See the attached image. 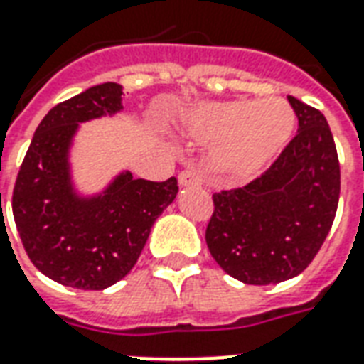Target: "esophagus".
<instances>
[{
	"label": "esophagus",
	"instance_id": "esophagus-1",
	"mask_svg": "<svg viewBox=\"0 0 364 364\" xmlns=\"http://www.w3.org/2000/svg\"><path fill=\"white\" fill-rule=\"evenodd\" d=\"M179 185L181 187H198L200 185V171L197 167H187L179 173Z\"/></svg>",
	"mask_w": 364,
	"mask_h": 364
}]
</instances>
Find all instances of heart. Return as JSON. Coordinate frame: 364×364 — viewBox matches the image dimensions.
Segmentation results:
<instances>
[{"label":"heart","mask_w":364,"mask_h":364,"mask_svg":"<svg viewBox=\"0 0 364 364\" xmlns=\"http://www.w3.org/2000/svg\"><path fill=\"white\" fill-rule=\"evenodd\" d=\"M296 130V114L284 99H240L206 105L195 117V132L220 144L214 169L232 183L259 175L281 154Z\"/></svg>","instance_id":"obj_1"}]
</instances>
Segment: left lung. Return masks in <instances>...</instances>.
<instances>
[{
	"instance_id": "1",
	"label": "left lung",
	"mask_w": 364,
	"mask_h": 364,
	"mask_svg": "<svg viewBox=\"0 0 364 364\" xmlns=\"http://www.w3.org/2000/svg\"><path fill=\"white\" fill-rule=\"evenodd\" d=\"M298 132L244 187L214 193L206 245L230 277L274 284L304 271L326 242L339 203V159L326 117L289 95Z\"/></svg>"
}]
</instances>
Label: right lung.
<instances>
[{
	"mask_svg": "<svg viewBox=\"0 0 364 364\" xmlns=\"http://www.w3.org/2000/svg\"><path fill=\"white\" fill-rule=\"evenodd\" d=\"M119 83H101L62 101L36 128L13 187V218L28 259L52 281L103 290L130 273L150 230L173 203L177 179L120 175L91 200L74 197L66 151L77 122L117 112Z\"/></svg>",
	"mask_w": 364,
	"mask_h": 364,
	"instance_id": "add662e5",
	"label": "right lung"
}]
</instances>
